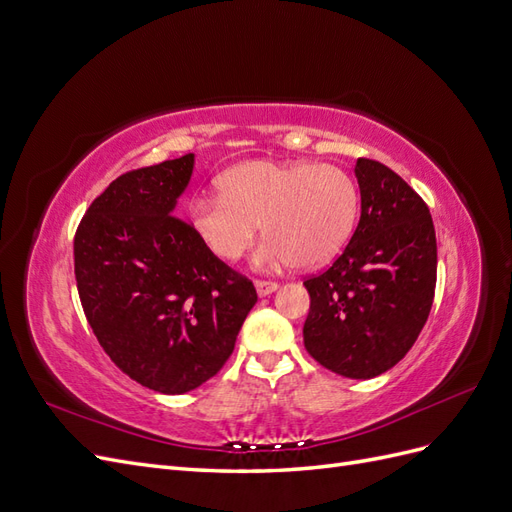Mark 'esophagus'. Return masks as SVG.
I'll use <instances>...</instances> for the list:
<instances>
[{"mask_svg":"<svg viewBox=\"0 0 512 512\" xmlns=\"http://www.w3.org/2000/svg\"><path fill=\"white\" fill-rule=\"evenodd\" d=\"M254 286H256L258 297H267V294H271V292L277 290V284H275V282H267V280H256Z\"/></svg>","mask_w":512,"mask_h":512,"instance_id":"obj_1","label":"esophagus"}]
</instances>
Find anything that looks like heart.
Masks as SVG:
<instances>
[{
    "mask_svg": "<svg viewBox=\"0 0 512 512\" xmlns=\"http://www.w3.org/2000/svg\"><path fill=\"white\" fill-rule=\"evenodd\" d=\"M222 194H194L188 220L194 235L224 262H237L256 239H267L256 267H318L342 252L356 215L359 190L344 168L327 162L250 160L220 177Z\"/></svg>",
    "mask_w": 512,
    "mask_h": 512,
    "instance_id": "b5f03b06",
    "label": "heart"
}]
</instances>
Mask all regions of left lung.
<instances>
[{"label": "left lung", "instance_id": "1", "mask_svg": "<svg viewBox=\"0 0 512 512\" xmlns=\"http://www.w3.org/2000/svg\"><path fill=\"white\" fill-rule=\"evenodd\" d=\"M361 220L333 265L305 277V350L346 378L397 365L429 318L438 275L436 230L425 200L389 166L359 158Z\"/></svg>", "mask_w": 512, "mask_h": 512}]
</instances>
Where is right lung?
<instances>
[{"instance_id": "obj_1", "label": "right lung", "mask_w": 512, "mask_h": 512, "mask_svg": "<svg viewBox=\"0 0 512 512\" xmlns=\"http://www.w3.org/2000/svg\"><path fill=\"white\" fill-rule=\"evenodd\" d=\"M192 153L128 170L89 205L74 235V275L91 331L111 361L151 391L181 395L230 359L258 294L203 245L175 205Z\"/></svg>"}]
</instances>
